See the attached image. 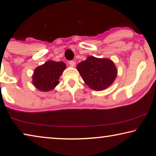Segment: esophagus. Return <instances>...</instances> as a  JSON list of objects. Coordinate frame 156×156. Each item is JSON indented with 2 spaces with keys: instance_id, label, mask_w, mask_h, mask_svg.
<instances>
[{
  "instance_id": "34e87169",
  "label": "esophagus",
  "mask_w": 156,
  "mask_h": 156,
  "mask_svg": "<svg viewBox=\"0 0 156 156\" xmlns=\"http://www.w3.org/2000/svg\"><path fill=\"white\" fill-rule=\"evenodd\" d=\"M69 64L70 65L71 67H74V66L76 65V62H75L74 60H70V61L69 62Z\"/></svg>"
}]
</instances>
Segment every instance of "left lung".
<instances>
[{"instance_id":"8db88e82","label":"left lung","mask_w":156,"mask_h":156,"mask_svg":"<svg viewBox=\"0 0 156 156\" xmlns=\"http://www.w3.org/2000/svg\"><path fill=\"white\" fill-rule=\"evenodd\" d=\"M83 80L91 89L101 91L107 89L115 80L117 69L112 60L89 56L77 65Z\"/></svg>"}]
</instances>
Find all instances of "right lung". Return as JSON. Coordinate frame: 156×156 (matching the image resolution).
I'll return each instance as SVG.
<instances>
[{"mask_svg": "<svg viewBox=\"0 0 156 156\" xmlns=\"http://www.w3.org/2000/svg\"><path fill=\"white\" fill-rule=\"evenodd\" d=\"M63 62L49 60L44 64L36 67L32 76V83L40 91L52 90L59 84L58 79L65 69Z\"/></svg>", "mask_w": 156, "mask_h": 156, "instance_id": "obj_1", "label": "right lung"}]
</instances>
